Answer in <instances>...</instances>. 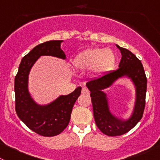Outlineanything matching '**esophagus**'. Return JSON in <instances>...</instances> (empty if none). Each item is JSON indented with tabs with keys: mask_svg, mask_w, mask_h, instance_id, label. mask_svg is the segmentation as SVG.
<instances>
[{
	"mask_svg": "<svg viewBox=\"0 0 160 160\" xmlns=\"http://www.w3.org/2000/svg\"><path fill=\"white\" fill-rule=\"evenodd\" d=\"M82 93L86 94V95H89V90L87 89V88L84 87V88H82Z\"/></svg>",
	"mask_w": 160,
	"mask_h": 160,
	"instance_id": "obj_1",
	"label": "esophagus"
}]
</instances>
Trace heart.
<instances>
[{
	"label": "heart",
	"instance_id": "1",
	"mask_svg": "<svg viewBox=\"0 0 160 160\" xmlns=\"http://www.w3.org/2000/svg\"><path fill=\"white\" fill-rule=\"evenodd\" d=\"M115 55L110 48H91L79 53L73 61L77 69L81 71L92 70L97 75H102L113 68Z\"/></svg>",
	"mask_w": 160,
	"mask_h": 160
}]
</instances>
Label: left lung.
<instances>
[{"instance_id":"obj_1","label":"left lung","mask_w":160,"mask_h":160,"mask_svg":"<svg viewBox=\"0 0 160 160\" xmlns=\"http://www.w3.org/2000/svg\"><path fill=\"white\" fill-rule=\"evenodd\" d=\"M122 54L118 69L90 80L86 86L90 91L93 116L100 131L108 136H120L130 131L141 119L145 107L147 78L141 60L128 49L116 45ZM122 77L132 79L136 89V100L132 116L127 120L115 117L109 110L107 94L103 89Z\"/></svg>"}]
</instances>
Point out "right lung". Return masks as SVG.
Returning <instances> with one entry per match:
<instances>
[{"label":"right lung","instance_id":"obj_1","mask_svg":"<svg viewBox=\"0 0 160 160\" xmlns=\"http://www.w3.org/2000/svg\"><path fill=\"white\" fill-rule=\"evenodd\" d=\"M63 41H49L35 46L21 60L15 78L16 112L28 128L39 135L53 137L60 134L68 127L73 106L81 94L82 87L76 88L68 95H61L46 105H39L28 91L30 69L42 56L66 59L60 48Z\"/></svg>","mask_w":160,"mask_h":160}]
</instances>
